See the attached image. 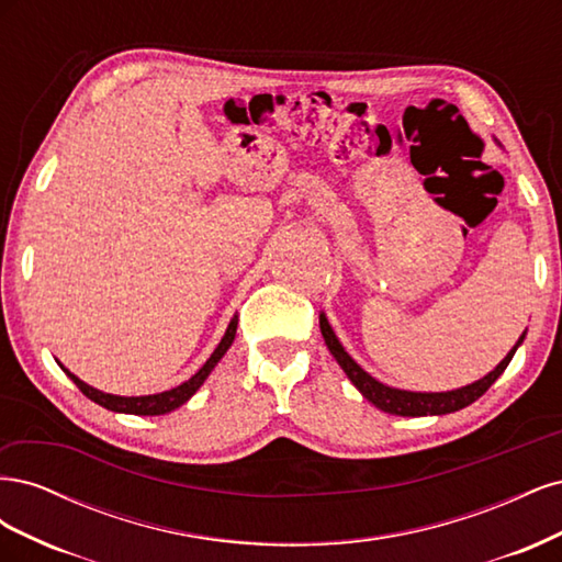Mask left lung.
Instances as JSON below:
<instances>
[{
  "mask_svg": "<svg viewBox=\"0 0 562 562\" xmlns=\"http://www.w3.org/2000/svg\"><path fill=\"white\" fill-rule=\"evenodd\" d=\"M321 323V335L323 339H326V345L330 349V353L337 359V363L342 366V370L347 372V378L353 382V386L361 391V394L375 405L380 407V411L389 413V415H401V417H424V415H448V413H454V411H462V407L471 405L473 401H479L485 391L495 384V380L502 375V372L506 370L508 361L514 359V353L518 349V345L522 342V337L518 339V345L506 353V359L490 372V375H485L483 380L473 382L469 386H462V389H454V391H446V394H417V391H401V389H391V386H384L382 382L372 380L368 372L356 363L351 356L342 349V345L337 342V337L333 333V328L328 326L326 316L321 314L318 318Z\"/></svg>",
  "mask_w": 562,
  "mask_h": 562,
  "instance_id": "1",
  "label": "left lung"
}]
</instances>
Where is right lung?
Wrapping results in <instances>:
<instances>
[{"instance_id": "right-lung-1", "label": "right lung", "mask_w": 562, "mask_h": 562, "mask_svg": "<svg viewBox=\"0 0 562 562\" xmlns=\"http://www.w3.org/2000/svg\"><path fill=\"white\" fill-rule=\"evenodd\" d=\"M234 335H236V318H232L229 328L225 333V337L220 339L217 349L211 353V359L203 363V368L196 372V375H192L187 382H182L180 386L171 389V391H164V394H155V396H135V398H126V396H112V394H103V391H98L89 384H83L79 378H75L72 372H67L70 375V380L79 386V391L87 398H91L93 403L108 407V411H114V413H126V415H166L176 411V407H180L184 401H190L194 396V391L203 384V380L209 378V372L215 368V363L223 359L225 351L232 347L234 342Z\"/></svg>"}]
</instances>
